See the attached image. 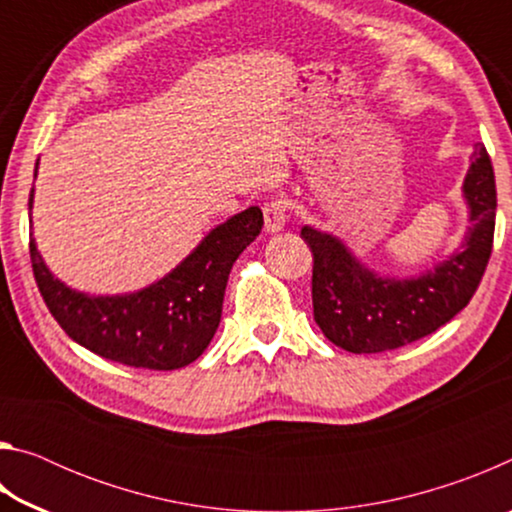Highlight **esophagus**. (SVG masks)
Segmentation results:
<instances>
[{
	"mask_svg": "<svg viewBox=\"0 0 512 512\" xmlns=\"http://www.w3.org/2000/svg\"><path fill=\"white\" fill-rule=\"evenodd\" d=\"M287 203L282 201V198H277V201L266 203L264 207V230L268 235H275V232L284 230V225H287Z\"/></svg>",
	"mask_w": 512,
	"mask_h": 512,
	"instance_id": "esophagus-1",
	"label": "esophagus"
}]
</instances>
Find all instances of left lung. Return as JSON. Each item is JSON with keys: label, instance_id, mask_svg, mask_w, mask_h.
Masks as SVG:
<instances>
[{"label": "left lung", "instance_id": "8db88e82", "mask_svg": "<svg viewBox=\"0 0 512 512\" xmlns=\"http://www.w3.org/2000/svg\"><path fill=\"white\" fill-rule=\"evenodd\" d=\"M467 225L461 246L418 275H381L341 237L302 225L314 255V318L329 341L354 354L402 348L449 323L479 287L492 253L497 189L483 144H474L463 178Z\"/></svg>", "mask_w": 512, "mask_h": 512}]
</instances>
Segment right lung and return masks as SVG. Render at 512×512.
Returning <instances> with one entry per match:
<instances>
[{
    "label": "right lung",
    "mask_w": 512,
    "mask_h": 512,
    "mask_svg": "<svg viewBox=\"0 0 512 512\" xmlns=\"http://www.w3.org/2000/svg\"><path fill=\"white\" fill-rule=\"evenodd\" d=\"M33 192L36 189L29 196V214ZM262 225V210L248 207L214 225L160 280L117 296H92L58 280L31 232L33 275L51 316L72 341L124 366L176 370L201 357L214 339L230 268L257 239Z\"/></svg>",
    "instance_id": "1"
}]
</instances>
